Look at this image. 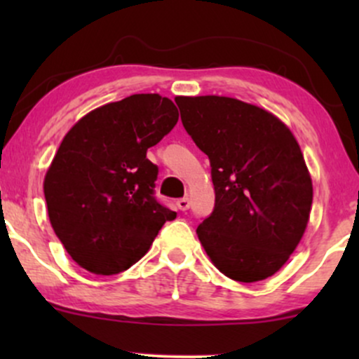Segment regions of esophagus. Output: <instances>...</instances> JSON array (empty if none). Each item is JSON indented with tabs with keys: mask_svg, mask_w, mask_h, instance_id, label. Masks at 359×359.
I'll use <instances>...</instances> for the list:
<instances>
[{
	"mask_svg": "<svg viewBox=\"0 0 359 359\" xmlns=\"http://www.w3.org/2000/svg\"><path fill=\"white\" fill-rule=\"evenodd\" d=\"M189 205H191V203H189L187 197H184V199H179V201H177V208H179L180 211H187Z\"/></svg>",
	"mask_w": 359,
	"mask_h": 359,
	"instance_id": "34e87169",
	"label": "esophagus"
}]
</instances>
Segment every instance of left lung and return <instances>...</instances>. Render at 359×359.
<instances>
[{"mask_svg": "<svg viewBox=\"0 0 359 359\" xmlns=\"http://www.w3.org/2000/svg\"><path fill=\"white\" fill-rule=\"evenodd\" d=\"M209 156L216 204L197 226L217 270L251 283L282 269L306 233L312 179L297 140L270 111L226 96H177Z\"/></svg>", "mask_w": 359, "mask_h": 359, "instance_id": "8db88e82", "label": "left lung"}]
</instances>
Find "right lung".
<instances>
[{"label": "right lung", "mask_w": 359, "mask_h": 359, "mask_svg": "<svg viewBox=\"0 0 359 359\" xmlns=\"http://www.w3.org/2000/svg\"><path fill=\"white\" fill-rule=\"evenodd\" d=\"M179 119L160 94L100 106L67 131L43 179L48 219L71 258L96 275L125 271L177 212L154 197L158 168L147 158Z\"/></svg>", "instance_id": "1"}]
</instances>
